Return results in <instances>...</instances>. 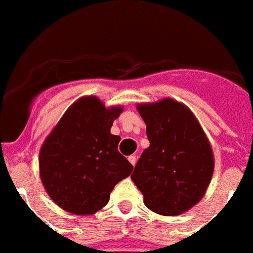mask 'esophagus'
I'll use <instances>...</instances> for the list:
<instances>
[{
	"mask_svg": "<svg viewBox=\"0 0 253 253\" xmlns=\"http://www.w3.org/2000/svg\"><path fill=\"white\" fill-rule=\"evenodd\" d=\"M129 162H130V163H132L133 166L136 165V162H137V157L136 155H130V157H129Z\"/></svg>",
	"mask_w": 253,
	"mask_h": 253,
	"instance_id": "obj_1",
	"label": "esophagus"
}]
</instances>
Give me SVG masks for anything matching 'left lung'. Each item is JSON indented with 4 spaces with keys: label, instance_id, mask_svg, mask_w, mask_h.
<instances>
[{
    "label": "left lung",
    "instance_id": "obj_1",
    "mask_svg": "<svg viewBox=\"0 0 253 253\" xmlns=\"http://www.w3.org/2000/svg\"><path fill=\"white\" fill-rule=\"evenodd\" d=\"M150 146L132 173L145 205L162 215H177L205 195L214 169L211 147L199 121L172 99L139 104Z\"/></svg>",
    "mask_w": 253,
    "mask_h": 253
}]
</instances>
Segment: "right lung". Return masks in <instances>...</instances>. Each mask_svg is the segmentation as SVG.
I'll return each mask as SVG.
<instances>
[{
  "label": "right lung",
  "instance_id": "1",
  "mask_svg": "<svg viewBox=\"0 0 253 253\" xmlns=\"http://www.w3.org/2000/svg\"><path fill=\"white\" fill-rule=\"evenodd\" d=\"M123 108H106L98 98L77 100L44 141L40 177L58 207L78 215L106 207L119 181L133 166L117 150L120 136L111 134Z\"/></svg>",
  "mask_w": 253,
  "mask_h": 253
}]
</instances>
